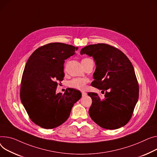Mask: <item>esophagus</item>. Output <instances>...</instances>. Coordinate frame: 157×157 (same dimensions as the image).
<instances>
[{
  "instance_id": "34e87169",
  "label": "esophagus",
  "mask_w": 157,
  "mask_h": 157,
  "mask_svg": "<svg viewBox=\"0 0 157 157\" xmlns=\"http://www.w3.org/2000/svg\"><path fill=\"white\" fill-rule=\"evenodd\" d=\"M81 93H82V97H85L87 95V93L86 92H85V91H82Z\"/></svg>"
}]
</instances>
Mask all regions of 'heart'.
Here are the masks:
<instances>
[{"label":"heart","instance_id":"obj_1","mask_svg":"<svg viewBox=\"0 0 157 157\" xmlns=\"http://www.w3.org/2000/svg\"><path fill=\"white\" fill-rule=\"evenodd\" d=\"M89 59H90L88 58H85L82 60L81 62L86 61ZM88 82V79L86 78H75L69 82V86L73 88L82 90L85 88L86 85Z\"/></svg>","mask_w":157,"mask_h":157}]
</instances>
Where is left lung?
Segmentation results:
<instances>
[{
  "mask_svg": "<svg viewBox=\"0 0 157 157\" xmlns=\"http://www.w3.org/2000/svg\"><path fill=\"white\" fill-rule=\"evenodd\" d=\"M80 54L93 57L95 61L91 85L105 91L103 100L96 93H88L92 99L90 117L104 129L123 127L131 118L139 97L138 83L131 61L121 50L105 44L86 46Z\"/></svg>",
  "mask_w": 157,
  "mask_h": 157,
  "instance_id": "obj_1",
  "label": "left lung"
}]
</instances>
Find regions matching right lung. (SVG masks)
I'll return each mask as SVG.
<instances>
[{
    "label": "right lung",
    "instance_id": "obj_1",
    "mask_svg": "<svg viewBox=\"0 0 157 157\" xmlns=\"http://www.w3.org/2000/svg\"><path fill=\"white\" fill-rule=\"evenodd\" d=\"M78 47L51 43L37 48L29 57L22 76L20 98L31 120L45 129L59 126L69 118L81 93L69 88L56 93L57 82L64 77L65 60Z\"/></svg>",
    "mask_w": 157,
    "mask_h": 157
}]
</instances>
